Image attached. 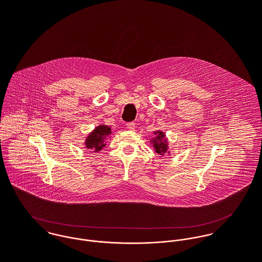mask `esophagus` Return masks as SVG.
I'll return each instance as SVG.
<instances>
[{
  "label": "esophagus",
  "mask_w": 262,
  "mask_h": 262,
  "mask_svg": "<svg viewBox=\"0 0 262 262\" xmlns=\"http://www.w3.org/2000/svg\"><path fill=\"white\" fill-rule=\"evenodd\" d=\"M127 128H128L129 130H131V131H134V130H135V124H134L133 122L128 123V124H127Z\"/></svg>",
  "instance_id": "esophagus-1"
}]
</instances>
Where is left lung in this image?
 Masks as SVG:
<instances>
[{
	"label": "left lung",
	"mask_w": 262,
	"mask_h": 262,
	"mask_svg": "<svg viewBox=\"0 0 262 262\" xmlns=\"http://www.w3.org/2000/svg\"><path fill=\"white\" fill-rule=\"evenodd\" d=\"M154 134H156V137L152 139V143H153L155 152H157L160 155H164L168 151L165 135L161 131H156L154 132Z\"/></svg>",
	"instance_id": "1"
}]
</instances>
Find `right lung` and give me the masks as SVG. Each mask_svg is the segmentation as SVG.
<instances>
[{"mask_svg":"<svg viewBox=\"0 0 262 262\" xmlns=\"http://www.w3.org/2000/svg\"><path fill=\"white\" fill-rule=\"evenodd\" d=\"M110 134H111V128L109 126L100 125L96 127V129L86 137L85 147L94 149L95 152L103 149V147L106 145L105 139Z\"/></svg>","mask_w":262,"mask_h":262,"instance_id":"add662e5","label":"right lung"}]
</instances>
